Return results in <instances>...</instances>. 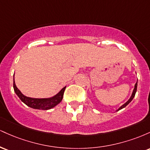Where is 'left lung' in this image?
I'll list each match as a JSON object with an SVG mask.
<instances>
[{
  "label": "left lung",
  "instance_id": "obj_1",
  "mask_svg": "<svg viewBox=\"0 0 150 150\" xmlns=\"http://www.w3.org/2000/svg\"><path fill=\"white\" fill-rule=\"evenodd\" d=\"M137 82H136V83H135V88H134V89H133V92H132V94L131 97H130V99H129V100H128V101H127L126 103H125L124 104H123V105H122V106H120V107L119 108H118V109L117 110V111H119V110L122 109V108H125V106H126L127 105H128V104H129V103H130V101H131L132 100V99H133L134 97H135V95L136 91H137Z\"/></svg>",
  "mask_w": 150,
  "mask_h": 150
}]
</instances>
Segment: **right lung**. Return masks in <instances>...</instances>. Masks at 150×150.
I'll return each mask as SVG.
<instances>
[{
  "label": "right lung",
  "mask_w": 150,
  "mask_h": 150,
  "mask_svg": "<svg viewBox=\"0 0 150 150\" xmlns=\"http://www.w3.org/2000/svg\"><path fill=\"white\" fill-rule=\"evenodd\" d=\"M65 87H63L56 96L51 98H48V99H35V98L27 97L23 95L21 92L18 89V87H16V85H15V80L13 81V88H14L15 92L16 93L18 97L27 106H30V107L32 108H35V109L49 110L56 106L63 99V93H64Z\"/></svg>",
  "instance_id": "obj_1"
}]
</instances>
